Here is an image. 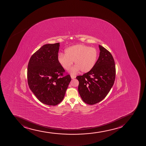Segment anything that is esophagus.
I'll list each match as a JSON object with an SVG mask.
<instances>
[{
	"mask_svg": "<svg viewBox=\"0 0 146 146\" xmlns=\"http://www.w3.org/2000/svg\"><path fill=\"white\" fill-rule=\"evenodd\" d=\"M71 78L72 79H74L76 77L75 76H74V75H71Z\"/></svg>",
	"mask_w": 146,
	"mask_h": 146,
	"instance_id": "1",
	"label": "esophagus"
}]
</instances>
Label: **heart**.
I'll return each instance as SVG.
<instances>
[{"label":"heart","instance_id":"obj_1","mask_svg":"<svg viewBox=\"0 0 146 146\" xmlns=\"http://www.w3.org/2000/svg\"><path fill=\"white\" fill-rule=\"evenodd\" d=\"M65 54L60 53L58 60L64 69L68 71L74 62L75 66L71 70V74L79 71L83 73L89 72L95 67L98 59V52L96 48L84 44H76L67 48Z\"/></svg>","mask_w":146,"mask_h":146}]
</instances>
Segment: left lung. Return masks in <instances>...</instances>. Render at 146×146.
Listing matches in <instances>:
<instances>
[{
	"label": "left lung",
	"mask_w": 146,
	"mask_h": 146,
	"mask_svg": "<svg viewBox=\"0 0 146 146\" xmlns=\"http://www.w3.org/2000/svg\"><path fill=\"white\" fill-rule=\"evenodd\" d=\"M100 56L93 69L77 76L79 93L83 101L89 105L100 102L106 97L113 85L115 78L114 60L111 53L99 45Z\"/></svg>",
	"instance_id": "8db88e82"
}]
</instances>
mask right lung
I'll list each match as a JSON object with an SVG mask.
<instances>
[{
    "instance_id": "obj_1",
    "label": "right lung",
    "mask_w": 146,
    "mask_h": 146,
    "mask_svg": "<svg viewBox=\"0 0 146 146\" xmlns=\"http://www.w3.org/2000/svg\"><path fill=\"white\" fill-rule=\"evenodd\" d=\"M60 43L45 44L34 53L28 65V84L37 99L55 106L62 102L71 81L58 60Z\"/></svg>"
}]
</instances>
